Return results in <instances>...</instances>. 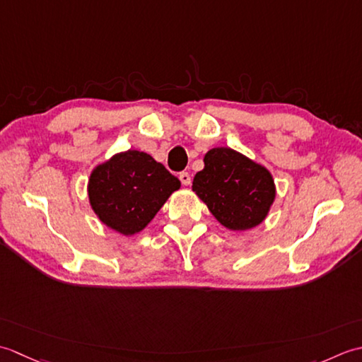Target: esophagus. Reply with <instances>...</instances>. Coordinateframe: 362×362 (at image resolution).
Segmentation results:
<instances>
[{"label":"esophagus","instance_id":"obj_1","mask_svg":"<svg viewBox=\"0 0 362 362\" xmlns=\"http://www.w3.org/2000/svg\"><path fill=\"white\" fill-rule=\"evenodd\" d=\"M180 180H181V182L184 184V186H189V184H190V175L187 172H181L180 173Z\"/></svg>","mask_w":362,"mask_h":362}]
</instances>
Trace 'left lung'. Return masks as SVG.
I'll list each match as a JSON object with an SVG mask.
<instances>
[{
  "label": "left lung",
  "instance_id": "1",
  "mask_svg": "<svg viewBox=\"0 0 362 362\" xmlns=\"http://www.w3.org/2000/svg\"><path fill=\"white\" fill-rule=\"evenodd\" d=\"M192 189L212 216L234 231L259 225L275 200V184L267 168L231 148H212L204 156Z\"/></svg>",
  "mask_w": 362,
  "mask_h": 362
}]
</instances>
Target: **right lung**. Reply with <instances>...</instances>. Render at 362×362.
Here are the masks:
<instances>
[{
  "mask_svg": "<svg viewBox=\"0 0 362 362\" xmlns=\"http://www.w3.org/2000/svg\"><path fill=\"white\" fill-rule=\"evenodd\" d=\"M180 186V180L150 154L129 150L95 168L88 198L103 223L131 235L151 222Z\"/></svg>",
  "mask_w": 362,
  "mask_h": 362,
  "instance_id": "1",
  "label": "right lung"
}]
</instances>
